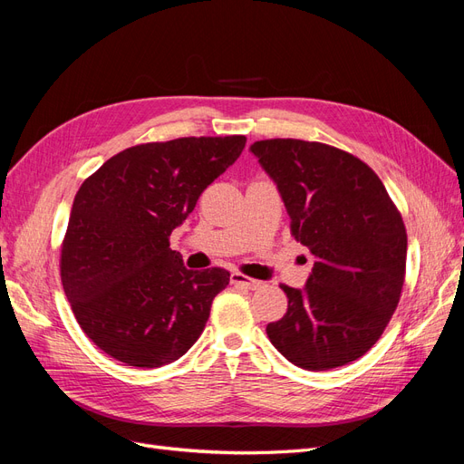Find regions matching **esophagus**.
<instances>
[{
    "label": "esophagus",
    "mask_w": 464,
    "mask_h": 464,
    "mask_svg": "<svg viewBox=\"0 0 464 464\" xmlns=\"http://www.w3.org/2000/svg\"><path fill=\"white\" fill-rule=\"evenodd\" d=\"M230 283L236 285V286H244V288H249V290H257L261 288V280H256V278H249L242 273H232L230 275Z\"/></svg>",
    "instance_id": "obj_1"
}]
</instances>
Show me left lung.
<instances>
[{
  "label": "left lung",
  "instance_id": "1",
  "mask_svg": "<svg viewBox=\"0 0 464 464\" xmlns=\"http://www.w3.org/2000/svg\"><path fill=\"white\" fill-rule=\"evenodd\" d=\"M251 152L278 186L290 234L317 259L304 290L280 285L283 319L266 325L294 366L323 372L362 358L397 310L406 228L382 179L354 154L302 139H265Z\"/></svg>",
  "mask_w": 464,
  "mask_h": 464
}]
</instances>
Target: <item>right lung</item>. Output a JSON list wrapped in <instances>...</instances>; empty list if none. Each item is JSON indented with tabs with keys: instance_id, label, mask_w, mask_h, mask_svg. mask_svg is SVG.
<instances>
[{
	"instance_id": "right-lung-1",
	"label": "right lung",
	"mask_w": 464,
	"mask_h": 464,
	"mask_svg": "<svg viewBox=\"0 0 464 464\" xmlns=\"http://www.w3.org/2000/svg\"><path fill=\"white\" fill-rule=\"evenodd\" d=\"M244 147V135L135 145L81 184L60 275L79 327L110 358L160 368L199 339L230 273L188 271L170 234Z\"/></svg>"
}]
</instances>
